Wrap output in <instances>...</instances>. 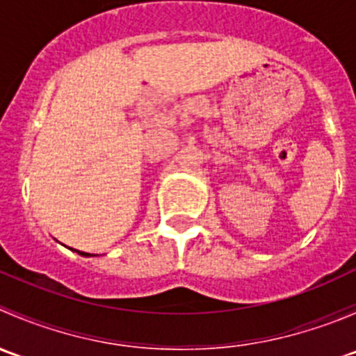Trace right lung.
<instances>
[{
	"instance_id": "right-lung-1",
	"label": "right lung",
	"mask_w": 356,
	"mask_h": 356,
	"mask_svg": "<svg viewBox=\"0 0 356 356\" xmlns=\"http://www.w3.org/2000/svg\"><path fill=\"white\" fill-rule=\"evenodd\" d=\"M74 251H77V250H74ZM79 254H81V257H92L91 253H84V251H77Z\"/></svg>"
}]
</instances>
